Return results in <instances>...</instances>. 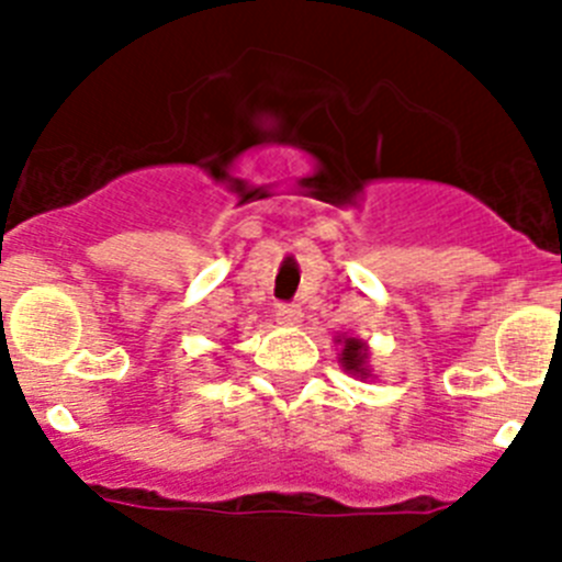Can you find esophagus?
<instances>
[{
    "mask_svg": "<svg viewBox=\"0 0 562 562\" xmlns=\"http://www.w3.org/2000/svg\"><path fill=\"white\" fill-rule=\"evenodd\" d=\"M301 317H304V312L297 310L295 304H281L276 310V321L284 326H297L301 324Z\"/></svg>",
    "mask_w": 562,
    "mask_h": 562,
    "instance_id": "obj_1",
    "label": "esophagus"
}]
</instances>
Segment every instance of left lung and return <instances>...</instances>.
Wrapping results in <instances>:
<instances>
[{
  "label": "left lung",
  "mask_w": 562,
  "mask_h": 562,
  "mask_svg": "<svg viewBox=\"0 0 562 562\" xmlns=\"http://www.w3.org/2000/svg\"><path fill=\"white\" fill-rule=\"evenodd\" d=\"M337 342H342V351H340V357H337L342 369L355 376H362V380H366V376H371L369 374V346H366L362 340H357V337H346V335H342Z\"/></svg>",
  "instance_id": "8db88e82"
}]
</instances>
